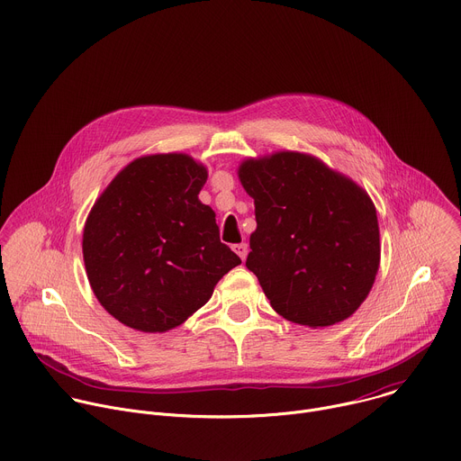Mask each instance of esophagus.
Listing matches in <instances>:
<instances>
[{"label": "esophagus", "mask_w": 461, "mask_h": 461, "mask_svg": "<svg viewBox=\"0 0 461 461\" xmlns=\"http://www.w3.org/2000/svg\"><path fill=\"white\" fill-rule=\"evenodd\" d=\"M233 248V251L244 260L246 258V255H248V244H244V242H240V244H233L231 246Z\"/></svg>", "instance_id": "34e87169"}]
</instances>
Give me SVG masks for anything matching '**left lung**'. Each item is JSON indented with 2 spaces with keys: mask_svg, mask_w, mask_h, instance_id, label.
I'll return each instance as SVG.
<instances>
[{
  "mask_svg": "<svg viewBox=\"0 0 461 461\" xmlns=\"http://www.w3.org/2000/svg\"><path fill=\"white\" fill-rule=\"evenodd\" d=\"M239 178L257 221L246 267L272 308L312 328L350 317L366 299L381 257L368 193L295 151L248 158Z\"/></svg>",
  "mask_w": 461,
  "mask_h": 461,
  "instance_id": "obj_1",
  "label": "left lung"
}]
</instances>
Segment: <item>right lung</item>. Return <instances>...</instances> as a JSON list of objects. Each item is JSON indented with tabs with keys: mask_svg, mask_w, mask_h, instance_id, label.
<instances>
[{
	"mask_svg": "<svg viewBox=\"0 0 461 461\" xmlns=\"http://www.w3.org/2000/svg\"><path fill=\"white\" fill-rule=\"evenodd\" d=\"M208 171L184 153L127 164L95 203L84 262L100 304L140 332H166L204 306L240 258L199 201Z\"/></svg>",
	"mask_w": 461,
	"mask_h": 461,
	"instance_id": "obj_1",
	"label": "right lung"
}]
</instances>
